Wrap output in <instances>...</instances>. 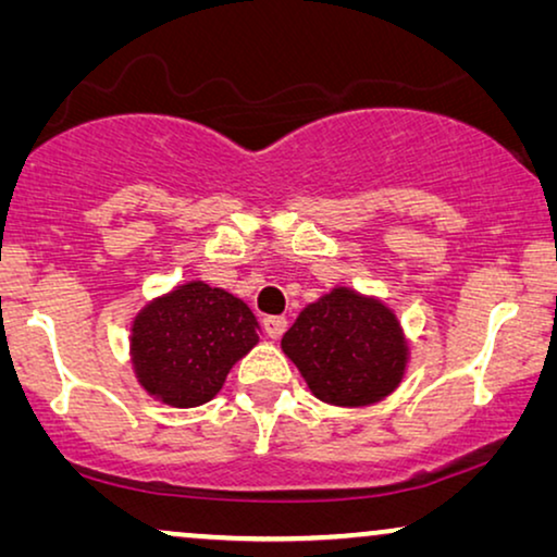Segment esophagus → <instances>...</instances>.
Here are the masks:
<instances>
[{"instance_id":"esophagus-1","label":"esophagus","mask_w":557,"mask_h":557,"mask_svg":"<svg viewBox=\"0 0 557 557\" xmlns=\"http://www.w3.org/2000/svg\"><path fill=\"white\" fill-rule=\"evenodd\" d=\"M263 330L271 339H278L281 334L286 332V317H265L263 319Z\"/></svg>"}]
</instances>
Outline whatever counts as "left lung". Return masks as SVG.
Instances as JSON below:
<instances>
[{
    "instance_id": "8db88e82",
    "label": "left lung",
    "mask_w": 557,
    "mask_h": 557,
    "mask_svg": "<svg viewBox=\"0 0 557 557\" xmlns=\"http://www.w3.org/2000/svg\"><path fill=\"white\" fill-rule=\"evenodd\" d=\"M281 349L314 398L339 408L385 400L403 383L410 352L395 311L349 286L307 304Z\"/></svg>"
}]
</instances>
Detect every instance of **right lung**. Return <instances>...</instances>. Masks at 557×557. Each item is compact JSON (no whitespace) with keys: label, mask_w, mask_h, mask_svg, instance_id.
Wrapping results in <instances>:
<instances>
[{"label":"right lung","mask_w":557,"mask_h":557,"mask_svg":"<svg viewBox=\"0 0 557 557\" xmlns=\"http://www.w3.org/2000/svg\"><path fill=\"white\" fill-rule=\"evenodd\" d=\"M258 332L246 301L205 281H187L134 317L128 355L151 398L197 408L215 398L233 364L258 345Z\"/></svg>","instance_id":"obj_1"}]
</instances>
